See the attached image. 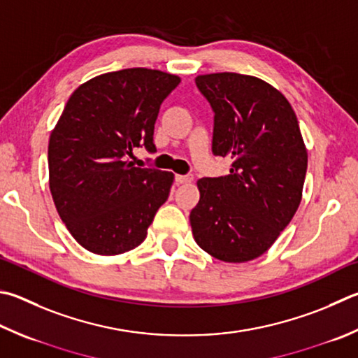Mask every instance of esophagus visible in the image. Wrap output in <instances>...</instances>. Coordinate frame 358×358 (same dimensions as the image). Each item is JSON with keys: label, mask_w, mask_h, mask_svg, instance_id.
I'll return each instance as SVG.
<instances>
[{"label": "esophagus", "mask_w": 358, "mask_h": 358, "mask_svg": "<svg viewBox=\"0 0 358 358\" xmlns=\"http://www.w3.org/2000/svg\"><path fill=\"white\" fill-rule=\"evenodd\" d=\"M192 180H194L192 173H186V175H175V181H177L178 185H187V183H191Z\"/></svg>", "instance_id": "34e87169"}]
</instances>
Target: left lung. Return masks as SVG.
I'll return each instance as SVG.
<instances>
[{"label": "left lung", "mask_w": 358, "mask_h": 358, "mask_svg": "<svg viewBox=\"0 0 358 358\" xmlns=\"http://www.w3.org/2000/svg\"><path fill=\"white\" fill-rule=\"evenodd\" d=\"M196 84L214 113L213 153L233 164L225 177L197 181L192 235L220 262H250L297 211L307 148L291 105L271 84L230 71L200 75Z\"/></svg>", "instance_id": "obj_1"}]
</instances>
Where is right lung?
I'll use <instances>...</instances> for the list:
<instances>
[{
	"mask_svg": "<svg viewBox=\"0 0 358 358\" xmlns=\"http://www.w3.org/2000/svg\"><path fill=\"white\" fill-rule=\"evenodd\" d=\"M180 84L177 75L125 69L81 84L50 136V191L62 222L96 255H119L147 236L164 203L173 173L134 167L136 147L155 153L161 103Z\"/></svg>",
	"mask_w": 358,
	"mask_h": 358,
	"instance_id": "right-lung-1",
	"label": "right lung"
}]
</instances>
